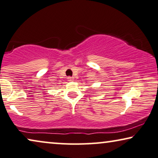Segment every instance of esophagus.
Here are the masks:
<instances>
[{
    "label": "esophagus",
    "mask_w": 158,
    "mask_h": 158,
    "mask_svg": "<svg viewBox=\"0 0 158 158\" xmlns=\"http://www.w3.org/2000/svg\"><path fill=\"white\" fill-rule=\"evenodd\" d=\"M67 79H68V81H73V80H74V78H73L72 77H69Z\"/></svg>",
    "instance_id": "esophagus-1"
}]
</instances>
